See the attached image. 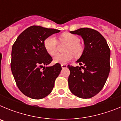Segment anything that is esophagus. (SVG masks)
Instances as JSON below:
<instances>
[{"label": "esophagus", "mask_w": 121, "mask_h": 121, "mask_svg": "<svg viewBox=\"0 0 121 121\" xmlns=\"http://www.w3.org/2000/svg\"><path fill=\"white\" fill-rule=\"evenodd\" d=\"M61 67L62 68H66V67H67V65H66V64H61Z\"/></svg>", "instance_id": "obj_1"}]
</instances>
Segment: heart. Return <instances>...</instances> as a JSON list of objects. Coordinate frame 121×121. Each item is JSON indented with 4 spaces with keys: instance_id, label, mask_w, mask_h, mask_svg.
<instances>
[{
    "instance_id": "obj_1",
    "label": "heart",
    "mask_w": 121,
    "mask_h": 121,
    "mask_svg": "<svg viewBox=\"0 0 121 121\" xmlns=\"http://www.w3.org/2000/svg\"><path fill=\"white\" fill-rule=\"evenodd\" d=\"M60 40L68 43L65 48L67 53L56 54L53 59L54 63L65 64L71 60L74 55L79 57L82 54L83 48L79 43L80 39L77 36L71 33H64L60 37ZM43 45L46 51L50 56L55 55L57 46V40L55 36H50L47 37L43 42Z\"/></svg>"
}]
</instances>
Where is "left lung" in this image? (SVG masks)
Wrapping results in <instances>:
<instances>
[{
  "label": "left lung",
  "instance_id": "1",
  "mask_svg": "<svg viewBox=\"0 0 121 121\" xmlns=\"http://www.w3.org/2000/svg\"><path fill=\"white\" fill-rule=\"evenodd\" d=\"M70 33L81 36L85 47L76 61L81 67L67 66L70 71L69 88L78 98H91L102 89L107 79L110 70V50L105 39L93 29L82 28Z\"/></svg>",
  "mask_w": 121,
  "mask_h": 121
}]
</instances>
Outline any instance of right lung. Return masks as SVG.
I'll return each mask as SVG.
<instances>
[{"label": "right lung", "instance_id": "1", "mask_svg": "<svg viewBox=\"0 0 121 121\" xmlns=\"http://www.w3.org/2000/svg\"><path fill=\"white\" fill-rule=\"evenodd\" d=\"M60 31L40 26H30L20 34L11 51V69L21 92L35 99L51 92L62 70L59 64L45 67L53 60L43 45L45 39Z\"/></svg>", "mask_w": 121, "mask_h": 121}]
</instances>
